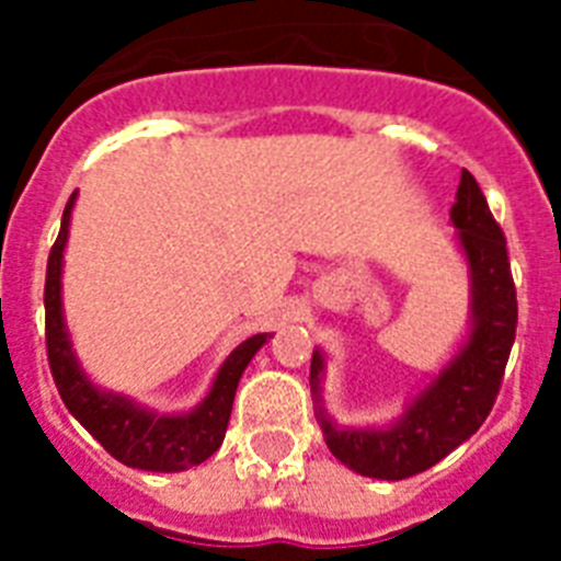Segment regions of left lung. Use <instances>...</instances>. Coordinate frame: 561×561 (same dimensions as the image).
Wrapping results in <instances>:
<instances>
[{
    "label": "left lung",
    "instance_id": "obj_1",
    "mask_svg": "<svg viewBox=\"0 0 561 561\" xmlns=\"http://www.w3.org/2000/svg\"><path fill=\"white\" fill-rule=\"evenodd\" d=\"M451 220L471 267V337L462 352L419 396L390 431H352L329 422L320 404L323 358H311V396L329 451L364 478L404 480L431 469L466 443L495 404L515 343L518 299L506 255V236L489 211L478 180L462 169Z\"/></svg>",
    "mask_w": 561,
    "mask_h": 561
}]
</instances>
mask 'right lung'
I'll use <instances>...</instances> for the list:
<instances>
[{"label": "right lung", "instance_id": "add662e5", "mask_svg": "<svg viewBox=\"0 0 561 561\" xmlns=\"http://www.w3.org/2000/svg\"><path fill=\"white\" fill-rule=\"evenodd\" d=\"M75 194L69 197L60 220V232L51 244L46 267V352L48 369L55 378L60 399L78 422L90 431L104 451L113 454L118 462L145 471H183L201 466L218 451L227 434L232 399H236L238 378L247 369L250 358L262 350L267 334L247 337L238 350H232L218 378L211 383L201 408L186 416H153L148 410H139L122 396H110L92 387L75 364L72 346L64 329V308H60V262H64V244L69 236V215H72Z\"/></svg>", "mask_w": 561, "mask_h": 561}]
</instances>
